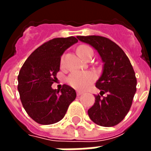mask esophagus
<instances>
[{
    "mask_svg": "<svg viewBox=\"0 0 151 151\" xmlns=\"http://www.w3.org/2000/svg\"><path fill=\"white\" fill-rule=\"evenodd\" d=\"M83 94H84V93L82 91H77V95H78V96H81V95H83Z\"/></svg>",
    "mask_w": 151,
    "mask_h": 151,
    "instance_id": "34e87169",
    "label": "esophagus"
}]
</instances>
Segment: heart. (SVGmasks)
<instances>
[{
    "label": "heart",
    "mask_w": 151,
    "mask_h": 151,
    "mask_svg": "<svg viewBox=\"0 0 151 151\" xmlns=\"http://www.w3.org/2000/svg\"><path fill=\"white\" fill-rule=\"evenodd\" d=\"M78 52L82 58L85 59L89 53L93 52L91 47L87 45H81L78 48ZM64 61V56L61 57L60 62ZM95 75L90 71H74L71 73L67 78L66 81L73 88L77 90H85L95 82Z\"/></svg>",
    "instance_id": "1"
}]
</instances>
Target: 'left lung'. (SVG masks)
Wrapping results in <instances>:
<instances>
[{
	"instance_id": "1",
	"label": "left lung",
	"mask_w": 151,
	"mask_h": 151,
	"mask_svg": "<svg viewBox=\"0 0 151 151\" xmlns=\"http://www.w3.org/2000/svg\"><path fill=\"white\" fill-rule=\"evenodd\" d=\"M98 51L104 61V71L96 82L100 95L88 110L93 122L104 127L115 126L125 117L136 93L137 78L129 59L123 50L108 38L99 35L77 36ZM105 93L106 96H104Z\"/></svg>"
}]
</instances>
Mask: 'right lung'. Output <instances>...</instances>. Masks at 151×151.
<instances>
[{
    "mask_svg": "<svg viewBox=\"0 0 151 151\" xmlns=\"http://www.w3.org/2000/svg\"><path fill=\"white\" fill-rule=\"evenodd\" d=\"M73 36L55 38L35 50L22 66L18 76V90L22 104L32 120L40 124H52L65 116L76 92L64 84L53 90L60 70V56L78 42Z\"/></svg>",
    "mask_w": 151,
    "mask_h": 151,
    "instance_id": "add662e5",
    "label": "right lung"
}]
</instances>
